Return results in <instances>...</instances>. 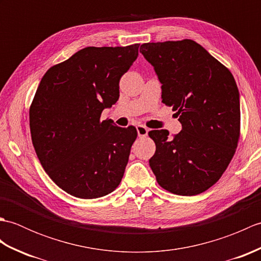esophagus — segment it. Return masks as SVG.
<instances>
[{"label":"esophagus","instance_id":"34e87169","mask_svg":"<svg viewBox=\"0 0 261 261\" xmlns=\"http://www.w3.org/2000/svg\"><path fill=\"white\" fill-rule=\"evenodd\" d=\"M148 127L142 125V124H139L137 125V132H138V136H139L140 138H145L148 136Z\"/></svg>","mask_w":261,"mask_h":261}]
</instances>
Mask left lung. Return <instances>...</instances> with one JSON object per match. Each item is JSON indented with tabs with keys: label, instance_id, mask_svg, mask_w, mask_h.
Segmentation results:
<instances>
[{
	"label": "left lung",
	"instance_id": "1",
	"mask_svg": "<svg viewBox=\"0 0 261 261\" xmlns=\"http://www.w3.org/2000/svg\"><path fill=\"white\" fill-rule=\"evenodd\" d=\"M140 53L162 83L163 103L179 116L181 131L152 130L149 160L158 184L182 196L213 186L228 167L240 137V98L231 71L191 39L148 42Z\"/></svg>",
	"mask_w": 261,
	"mask_h": 261
}]
</instances>
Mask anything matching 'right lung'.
Returning <instances> with one entry per match:
<instances>
[{
  "instance_id": "right-lung-1",
  "label": "right lung",
  "mask_w": 261,
  "mask_h": 261,
  "mask_svg": "<svg viewBox=\"0 0 261 261\" xmlns=\"http://www.w3.org/2000/svg\"><path fill=\"white\" fill-rule=\"evenodd\" d=\"M139 43L86 47L43 75L30 107L37 156L58 187L75 197L108 195L121 182L137 139L134 125L101 121L120 96L119 83Z\"/></svg>"
}]
</instances>
